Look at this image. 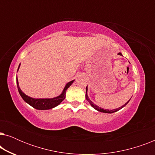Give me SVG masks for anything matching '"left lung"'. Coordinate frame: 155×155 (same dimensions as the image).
<instances>
[{
    "label": "left lung",
    "instance_id": "1",
    "mask_svg": "<svg viewBox=\"0 0 155 155\" xmlns=\"http://www.w3.org/2000/svg\"><path fill=\"white\" fill-rule=\"evenodd\" d=\"M118 55H120V56H122V54L121 53H118ZM85 98H86V99L88 101V102L90 104V105L92 106V107L94 108V109H96V110H97V111H100V112H103V113H107V114H112V113H114V112H116V111H118V110H120V109H121L123 107H124L125 106H126L127 104H128V102H129V101L130 100H129V101H127V102L124 105H123L122 107H119V108H118V109H113V110H109V109H102V108H101V107H99L98 106H97V105H95L94 103L92 102V101L90 100V99H89V97H88V95H87V87H86V94H85Z\"/></svg>",
    "mask_w": 155,
    "mask_h": 155
}]
</instances>
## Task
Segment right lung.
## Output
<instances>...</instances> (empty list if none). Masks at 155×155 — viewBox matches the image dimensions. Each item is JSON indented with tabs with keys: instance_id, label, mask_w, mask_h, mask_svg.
Returning <instances> with one entry per match:
<instances>
[{
	"instance_id": "right-lung-1",
	"label": "right lung",
	"mask_w": 155,
	"mask_h": 155,
	"mask_svg": "<svg viewBox=\"0 0 155 155\" xmlns=\"http://www.w3.org/2000/svg\"><path fill=\"white\" fill-rule=\"evenodd\" d=\"M20 64L19 65L18 71L19 70V68H20ZM73 82L74 80H72V81L68 82V83L65 84L62 93H61V94L58 97H54V98H51V99H47V98L35 99V98H32V97L27 96V95L25 94L24 92H22V91L21 90L20 87H19L18 80V78H17V85H18L19 93H20V96L22 97L23 100H24L25 102L31 106L33 108H35L36 109H39V110L51 109L60 104L62 102L65 98V92H66L67 89L72 84H73Z\"/></svg>"
}]
</instances>
